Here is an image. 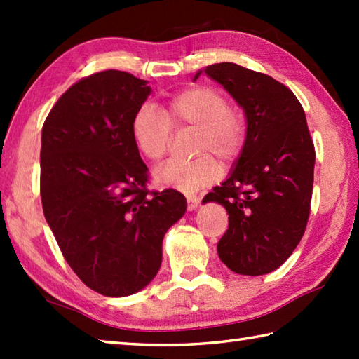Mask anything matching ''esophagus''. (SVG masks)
<instances>
[{"label":"esophagus","mask_w":359,"mask_h":359,"mask_svg":"<svg viewBox=\"0 0 359 359\" xmlns=\"http://www.w3.org/2000/svg\"><path fill=\"white\" fill-rule=\"evenodd\" d=\"M199 197H196V196H187V207H188V210L189 211H193V210H196L197 208V205H199Z\"/></svg>","instance_id":"esophagus-1"}]
</instances>
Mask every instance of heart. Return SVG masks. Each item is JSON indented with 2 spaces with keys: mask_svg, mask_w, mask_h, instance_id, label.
<instances>
[{
  "mask_svg": "<svg viewBox=\"0 0 359 359\" xmlns=\"http://www.w3.org/2000/svg\"><path fill=\"white\" fill-rule=\"evenodd\" d=\"M174 129H196L191 162H170L156 174L158 184L196 193L220 175L222 162H233L245 142V120L239 109L228 104L222 90L211 86H191L165 103L162 111L144 104L133 120V139L142 154L158 163L170 151Z\"/></svg>",
  "mask_w": 359,
  "mask_h": 359,
  "instance_id": "heart-1",
  "label": "heart"
}]
</instances>
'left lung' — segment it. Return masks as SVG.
<instances>
[{"label":"left lung","instance_id":"obj_1","mask_svg":"<svg viewBox=\"0 0 359 359\" xmlns=\"http://www.w3.org/2000/svg\"><path fill=\"white\" fill-rule=\"evenodd\" d=\"M205 74L230 93L247 117L236 168L203 199L228 212L217 253L231 271L261 276L279 269L306 231L315 144L306 112L285 85L234 63L207 66Z\"/></svg>","mask_w":359,"mask_h":359}]
</instances>
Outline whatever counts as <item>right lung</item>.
Returning <instances> with one entry per match:
<instances>
[{"label":"right lung","mask_w":359,"mask_h":359,"mask_svg":"<svg viewBox=\"0 0 359 359\" xmlns=\"http://www.w3.org/2000/svg\"><path fill=\"white\" fill-rule=\"evenodd\" d=\"M147 83L116 69L81 79L41 131L44 217L74 273L103 296L134 294L154 279L163 236L187 211L175 189L147 188L131 131Z\"/></svg>","instance_id":"1"}]
</instances>
